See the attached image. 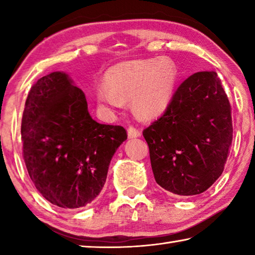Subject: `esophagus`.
<instances>
[{"instance_id": "1", "label": "esophagus", "mask_w": 255, "mask_h": 255, "mask_svg": "<svg viewBox=\"0 0 255 255\" xmlns=\"http://www.w3.org/2000/svg\"><path fill=\"white\" fill-rule=\"evenodd\" d=\"M127 132H128V138H136V137H139L140 133H141L139 129H137V128L133 127V126L129 127Z\"/></svg>"}]
</instances>
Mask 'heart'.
Returning <instances> with one entry per match:
<instances>
[{"label":"heart","mask_w":255,"mask_h":255,"mask_svg":"<svg viewBox=\"0 0 255 255\" xmlns=\"http://www.w3.org/2000/svg\"><path fill=\"white\" fill-rule=\"evenodd\" d=\"M178 70L170 59L130 60L112 66L106 84L96 86L99 102L109 109L119 108L123 99L131 98L138 115L152 118L166 109L173 97Z\"/></svg>","instance_id":"1"}]
</instances>
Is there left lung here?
<instances>
[{"label": "left lung", "mask_w": 255, "mask_h": 255, "mask_svg": "<svg viewBox=\"0 0 255 255\" xmlns=\"http://www.w3.org/2000/svg\"><path fill=\"white\" fill-rule=\"evenodd\" d=\"M143 135L163 189L195 196L210 188L223 173L233 140L231 105L217 73L198 72L183 81Z\"/></svg>", "instance_id": "1"}]
</instances>
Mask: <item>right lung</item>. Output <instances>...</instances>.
I'll return each mask as SVG.
<instances>
[{
  "label": "right lung",
  "instance_id": "1",
  "mask_svg": "<svg viewBox=\"0 0 255 255\" xmlns=\"http://www.w3.org/2000/svg\"><path fill=\"white\" fill-rule=\"evenodd\" d=\"M21 139L25 167L41 196L75 209L101 192L111 158L127 132L93 120L83 91L66 73L53 72L30 90Z\"/></svg>",
  "mask_w": 255,
  "mask_h": 255
}]
</instances>
